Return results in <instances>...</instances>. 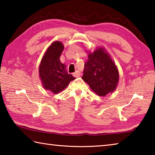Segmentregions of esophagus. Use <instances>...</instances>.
<instances>
[{"mask_svg":"<svg viewBox=\"0 0 155 155\" xmlns=\"http://www.w3.org/2000/svg\"><path fill=\"white\" fill-rule=\"evenodd\" d=\"M73 76H74V77H78L81 76V72L78 71V70H77L75 72L73 73Z\"/></svg>","mask_w":155,"mask_h":155,"instance_id":"34e87169","label":"esophagus"}]
</instances>
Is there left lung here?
Returning <instances> with one entry per match:
<instances>
[{
	"label": "left lung",
	"instance_id": "obj_1",
	"mask_svg": "<svg viewBox=\"0 0 155 155\" xmlns=\"http://www.w3.org/2000/svg\"><path fill=\"white\" fill-rule=\"evenodd\" d=\"M88 58L84 65L83 80L99 96H104L113 92L119 79L118 70L114 62L101 48L89 54Z\"/></svg>",
	"mask_w": 155,
	"mask_h": 155
}]
</instances>
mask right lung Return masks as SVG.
Wrapping results in <instances>:
<instances>
[{"mask_svg":"<svg viewBox=\"0 0 155 155\" xmlns=\"http://www.w3.org/2000/svg\"><path fill=\"white\" fill-rule=\"evenodd\" d=\"M64 46L60 41H54L47 49L39 68L40 77L44 87L57 94L64 90L70 81L75 79L65 70V65L60 61V56Z\"/></svg>","mask_w":155,"mask_h":155,"instance_id":"obj_1","label":"right lung"}]
</instances>
